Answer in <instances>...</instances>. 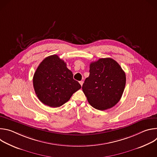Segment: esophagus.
Segmentation results:
<instances>
[{
    "label": "esophagus",
    "mask_w": 157,
    "mask_h": 157,
    "mask_svg": "<svg viewBox=\"0 0 157 157\" xmlns=\"http://www.w3.org/2000/svg\"><path fill=\"white\" fill-rule=\"evenodd\" d=\"M79 84H81V86H82V84H83V81H79Z\"/></svg>",
    "instance_id": "1"
}]
</instances>
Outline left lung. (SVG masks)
<instances>
[{
    "instance_id": "8db88e82",
    "label": "left lung",
    "mask_w": 157,
    "mask_h": 157,
    "mask_svg": "<svg viewBox=\"0 0 157 157\" xmlns=\"http://www.w3.org/2000/svg\"><path fill=\"white\" fill-rule=\"evenodd\" d=\"M125 82V73L116 61L110 58H100L90 64L89 76L82 89L91 105L104 110L120 101Z\"/></svg>"
}]
</instances>
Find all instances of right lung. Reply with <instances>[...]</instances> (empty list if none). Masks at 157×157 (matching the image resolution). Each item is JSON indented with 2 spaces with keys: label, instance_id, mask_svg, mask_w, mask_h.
<instances>
[{
  "label": "right lung",
  "instance_id": "add662e5",
  "mask_svg": "<svg viewBox=\"0 0 157 157\" xmlns=\"http://www.w3.org/2000/svg\"><path fill=\"white\" fill-rule=\"evenodd\" d=\"M35 92L39 100L52 107L68 102L81 86L73 79L66 63L56 55L44 58L39 64L33 78Z\"/></svg>",
  "mask_w": 157,
  "mask_h": 157
}]
</instances>
